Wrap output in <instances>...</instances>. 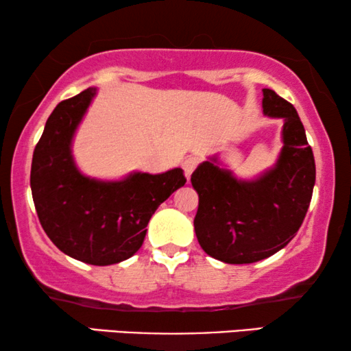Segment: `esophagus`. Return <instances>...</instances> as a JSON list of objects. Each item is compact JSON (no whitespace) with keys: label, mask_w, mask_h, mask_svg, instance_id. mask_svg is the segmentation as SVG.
Segmentation results:
<instances>
[{"label":"esophagus","mask_w":351,"mask_h":351,"mask_svg":"<svg viewBox=\"0 0 351 351\" xmlns=\"http://www.w3.org/2000/svg\"><path fill=\"white\" fill-rule=\"evenodd\" d=\"M199 160L196 156H189L185 158L184 162H182V167H184V172L186 176V179H190V176L193 174V171L196 169V166H198Z\"/></svg>","instance_id":"34e87169"}]
</instances>
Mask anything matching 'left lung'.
<instances>
[{
	"instance_id": "8db88e82",
	"label": "left lung",
	"mask_w": 351,
	"mask_h": 351,
	"mask_svg": "<svg viewBox=\"0 0 351 351\" xmlns=\"http://www.w3.org/2000/svg\"><path fill=\"white\" fill-rule=\"evenodd\" d=\"M267 117L282 118V150L275 167L239 180L210 158L191 174L199 204L195 233L208 256L252 263L276 254L299 232L315 186V158L294 105L263 89Z\"/></svg>"
}]
</instances>
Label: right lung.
Wrapping results in <instances>:
<instances>
[{
  "mask_svg": "<svg viewBox=\"0 0 351 351\" xmlns=\"http://www.w3.org/2000/svg\"><path fill=\"white\" fill-rule=\"evenodd\" d=\"M97 93L88 88L62 100L47 118L32 160L30 186L38 219L62 252L90 265H112L132 257L162 201L185 185L180 167L162 174L132 172L104 182L81 174L71 141Z\"/></svg>",
  "mask_w": 351,
  "mask_h": 351,
  "instance_id": "right-lung-1",
  "label": "right lung"
}]
</instances>
